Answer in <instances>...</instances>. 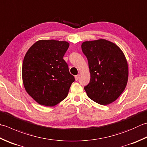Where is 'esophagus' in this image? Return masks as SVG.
<instances>
[{"label": "esophagus", "instance_id": "34e87169", "mask_svg": "<svg viewBox=\"0 0 147 147\" xmlns=\"http://www.w3.org/2000/svg\"><path fill=\"white\" fill-rule=\"evenodd\" d=\"M79 77H80V76L78 75H78H76V76H75V80H76V81H77V80H78Z\"/></svg>", "mask_w": 147, "mask_h": 147}]
</instances>
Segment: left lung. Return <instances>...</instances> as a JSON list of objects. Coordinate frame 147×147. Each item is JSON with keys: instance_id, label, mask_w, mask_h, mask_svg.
<instances>
[{"instance_id": "1", "label": "left lung", "mask_w": 147, "mask_h": 147, "mask_svg": "<svg viewBox=\"0 0 147 147\" xmlns=\"http://www.w3.org/2000/svg\"><path fill=\"white\" fill-rule=\"evenodd\" d=\"M82 50L90 73V82L84 87L88 97L99 105L110 104L127 85L129 70L124 54L115 43L102 39L83 42Z\"/></svg>"}]
</instances>
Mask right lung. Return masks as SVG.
Listing matches in <instances>:
<instances>
[{"label": "right lung", "mask_w": 147, "mask_h": 147, "mask_svg": "<svg viewBox=\"0 0 147 147\" xmlns=\"http://www.w3.org/2000/svg\"><path fill=\"white\" fill-rule=\"evenodd\" d=\"M69 44L56 40H40L26 53L22 79L27 92L46 106L59 104L67 97L74 77L63 59Z\"/></svg>", "instance_id": "right-lung-1"}]
</instances>
